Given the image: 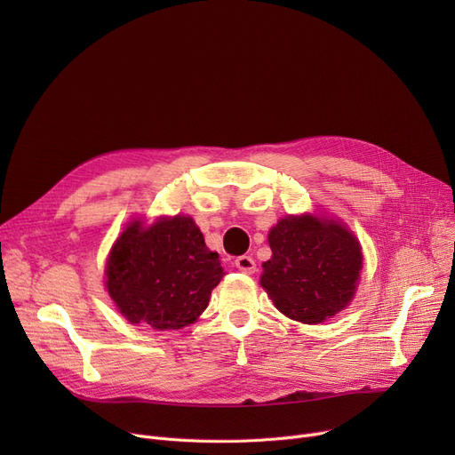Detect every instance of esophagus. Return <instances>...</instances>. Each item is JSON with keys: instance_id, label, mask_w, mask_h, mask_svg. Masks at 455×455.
Masks as SVG:
<instances>
[{"instance_id": "esophagus-1", "label": "esophagus", "mask_w": 455, "mask_h": 455, "mask_svg": "<svg viewBox=\"0 0 455 455\" xmlns=\"http://www.w3.org/2000/svg\"><path fill=\"white\" fill-rule=\"evenodd\" d=\"M235 267L240 269L242 273H247V275H252L254 271H256V261H254V258H251V256H237L235 258Z\"/></svg>"}]
</instances>
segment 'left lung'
<instances>
[{
	"mask_svg": "<svg viewBox=\"0 0 455 455\" xmlns=\"http://www.w3.org/2000/svg\"><path fill=\"white\" fill-rule=\"evenodd\" d=\"M271 259L259 283L283 315L306 324L330 319L350 302L362 271V247L336 221L285 220L269 232Z\"/></svg>",
	"mask_w": 455,
	"mask_h": 455,
	"instance_id": "obj_1",
	"label": "left lung"
}]
</instances>
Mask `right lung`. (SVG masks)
<instances>
[{"label": "right lung", "mask_w": 455, "mask_h": 455, "mask_svg": "<svg viewBox=\"0 0 455 455\" xmlns=\"http://www.w3.org/2000/svg\"><path fill=\"white\" fill-rule=\"evenodd\" d=\"M223 275L194 220L177 215L127 227L107 261V290L131 323L177 330L204 312Z\"/></svg>", "instance_id": "right-lung-1"}]
</instances>
